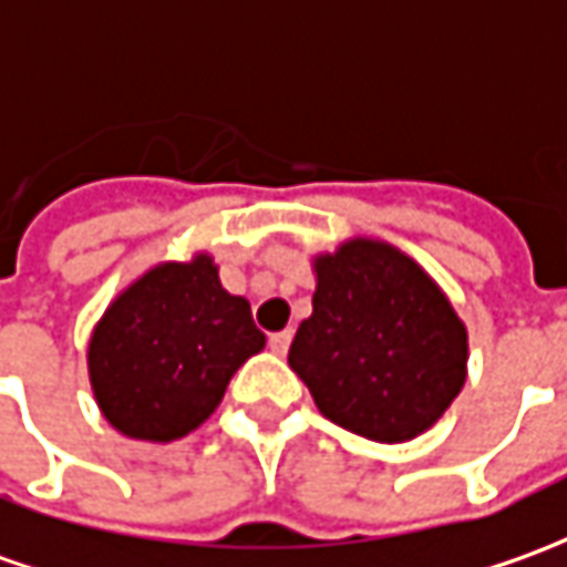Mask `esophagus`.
<instances>
[{"label": "esophagus", "mask_w": 567, "mask_h": 567, "mask_svg": "<svg viewBox=\"0 0 567 567\" xmlns=\"http://www.w3.org/2000/svg\"><path fill=\"white\" fill-rule=\"evenodd\" d=\"M288 348H291V332L269 334V350H272V353L285 357V353H288Z\"/></svg>", "instance_id": "esophagus-1"}]
</instances>
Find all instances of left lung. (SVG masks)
I'll return each mask as SVG.
<instances>
[{"mask_svg": "<svg viewBox=\"0 0 567 567\" xmlns=\"http://www.w3.org/2000/svg\"><path fill=\"white\" fill-rule=\"evenodd\" d=\"M313 272V313L298 326L288 365L319 413L379 444L429 431L468 363V332L441 285L375 238L319 254Z\"/></svg>", "mask_w": 567, "mask_h": 567, "instance_id": "8db88e82", "label": "left lung"}]
</instances>
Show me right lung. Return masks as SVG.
Listing matches in <instances>:
<instances>
[{"label":"right lung","instance_id":"1","mask_svg":"<svg viewBox=\"0 0 567 567\" xmlns=\"http://www.w3.org/2000/svg\"><path fill=\"white\" fill-rule=\"evenodd\" d=\"M264 344L251 303L219 285L210 254L157 264L92 329V394L121 434L167 444L210 419L238 365Z\"/></svg>","mask_w":567,"mask_h":567}]
</instances>
